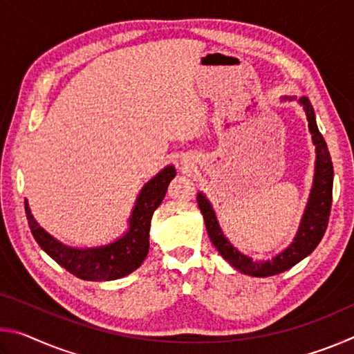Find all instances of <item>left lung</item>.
I'll use <instances>...</instances> for the list:
<instances>
[{
    "label": "left lung",
    "instance_id": "obj_1",
    "mask_svg": "<svg viewBox=\"0 0 354 354\" xmlns=\"http://www.w3.org/2000/svg\"><path fill=\"white\" fill-rule=\"evenodd\" d=\"M283 100H293L289 97H284ZM299 104H303V109L306 112L308 122H309V131L313 134V142L315 145L317 160H315V175H314V185L310 190L309 201L306 206V211L299 223L298 232L293 242L287 247L283 253L274 256L272 261H253L251 257L242 254L241 251L234 248L231 242L225 237L223 231L215 217V212L212 205L207 201L205 195L198 194L196 201H198V207L205 217L207 234L211 237L215 248L218 253L223 256V259L231 263L232 267L237 268L239 272L250 277H273V274L283 273L289 270L295 263L303 261L304 257L309 256L315 250L317 245L320 243L323 234H325L328 221H329V212H331L333 205V162L331 156H329L326 142L320 134L319 128L315 123L314 109L310 106L309 100L306 97L299 98Z\"/></svg>",
    "mask_w": 354,
    "mask_h": 354
}]
</instances>
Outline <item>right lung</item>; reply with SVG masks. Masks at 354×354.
Returning <instances> with one entry per match:
<instances>
[{
	"label": "right lung",
	"mask_w": 354,
	"mask_h": 354,
	"mask_svg": "<svg viewBox=\"0 0 354 354\" xmlns=\"http://www.w3.org/2000/svg\"><path fill=\"white\" fill-rule=\"evenodd\" d=\"M175 175V167L169 165L143 185L129 217L128 231L115 242L104 247L73 248L56 241L34 220L31 209L25 200L29 227L40 248L75 277L86 281H112L123 278L137 270L145 261L149 248L151 217L162 203L167 187Z\"/></svg>",
	"instance_id": "1"
}]
</instances>
